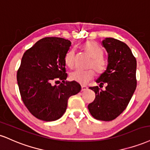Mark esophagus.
<instances>
[{"label": "esophagus", "instance_id": "obj_1", "mask_svg": "<svg viewBox=\"0 0 150 150\" xmlns=\"http://www.w3.org/2000/svg\"><path fill=\"white\" fill-rule=\"evenodd\" d=\"M87 90H88L87 86H81V91H87Z\"/></svg>", "mask_w": 150, "mask_h": 150}]
</instances>
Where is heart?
Wrapping results in <instances>:
<instances>
[{
    "mask_svg": "<svg viewBox=\"0 0 150 150\" xmlns=\"http://www.w3.org/2000/svg\"><path fill=\"white\" fill-rule=\"evenodd\" d=\"M81 47L83 50L92 57L90 66L93 67L98 74H102L105 71L107 66V60L106 57L103 54V50L102 47L96 42L92 40L84 43ZM74 62L75 52L73 49H70L64 55V63L68 67L72 68L74 66ZM94 69H76L70 74V79L71 81L79 83L81 85H86L94 77Z\"/></svg>",
    "mask_w": 150,
    "mask_h": 150,
    "instance_id": "obj_1",
    "label": "heart"
}]
</instances>
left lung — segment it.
Instances as JSON below:
<instances>
[{"mask_svg":"<svg viewBox=\"0 0 150 150\" xmlns=\"http://www.w3.org/2000/svg\"><path fill=\"white\" fill-rule=\"evenodd\" d=\"M103 45L108 53V65L96 82L106 87L105 91L98 86L90 88L96 98L88 108L96 119L110 121L124 112L135 92L137 62L129 47L121 40L105 38Z\"/></svg>","mask_w":150,"mask_h":150,"instance_id":"obj_1","label":"left lung"}]
</instances>
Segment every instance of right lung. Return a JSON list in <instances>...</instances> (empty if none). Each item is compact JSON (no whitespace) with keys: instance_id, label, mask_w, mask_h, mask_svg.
Listing matches in <instances>:
<instances>
[{"instance_id":"right-lung-1","label":"right lung","mask_w":150,"mask_h":150,"mask_svg":"<svg viewBox=\"0 0 150 150\" xmlns=\"http://www.w3.org/2000/svg\"><path fill=\"white\" fill-rule=\"evenodd\" d=\"M71 43L64 38L45 37L23 54L17 73L19 93L30 113L40 120L59 119L69 97L81 90L77 82L64 81L67 78L64 55ZM59 80V85L54 86Z\"/></svg>"}]
</instances>
